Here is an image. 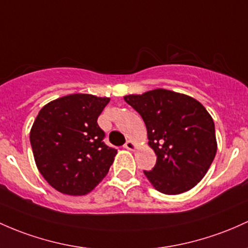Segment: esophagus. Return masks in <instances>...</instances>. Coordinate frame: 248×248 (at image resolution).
I'll list each match as a JSON object with an SVG mask.
<instances>
[{
  "label": "esophagus",
  "instance_id": "obj_1",
  "mask_svg": "<svg viewBox=\"0 0 248 248\" xmlns=\"http://www.w3.org/2000/svg\"><path fill=\"white\" fill-rule=\"evenodd\" d=\"M124 148L128 149V151H134V149H135V143L133 142L132 140H128L126 143H124Z\"/></svg>",
  "mask_w": 248,
  "mask_h": 248
}]
</instances>
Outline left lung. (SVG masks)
I'll return each instance as SVG.
<instances>
[{
	"label": "left lung",
	"mask_w": 248,
	"mask_h": 248,
	"mask_svg": "<svg viewBox=\"0 0 248 248\" xmlns=\"http://www.w3.org/2000/svg\"><path fill=\"white\" fill-rule=\"evenodd\" d=\"M124 101L143 119L148 145L156 154L152 170H143L164 194H180L207 173L217 153L212 116L199 101L167 89L127 95Z\"/></svg>",
	"instance_id": "1"
}]
</instances>
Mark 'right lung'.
Listing matches in <instances>:
<instances>
[{
	"label": "right lung",
	"mask_w": 248,
	"mask_h": 248,
	"mask_svg": "<svg viewBox=\"0 0 248 248\" xmlns=\"http://www.w3.org/2000/svg\"><path fill=\"white\" fill-rule=\"evenodd\" d=\"M108 97L72 94L47 103L31 130L37 168L51 187L84 195L107 175L116 149L103 142L97 118Z\"/></svg>",
	"instance_id": "obj_1"
}]
</instances>
